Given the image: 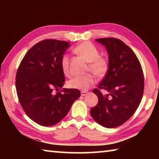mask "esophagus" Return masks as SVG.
Wrapping results in <instances>:
<instances>
[{"label":"esophagus","mask_w":159,"mask_h":159,"mask_svg":"<svg viewBox=\"0 0 159 159\" xmlns=\"http://www.w3.org/2000/svg\"><path fill=\"white\" fill-rule=\"evenodd\" d=\"M87 94H88L87 91H81V92H80V95H81L82 96H85L87 95Z\"/></svg>","instance_id":"esophagus-1"}]
</instances>
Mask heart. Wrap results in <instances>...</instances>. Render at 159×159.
<instances>
[{
	"instance_id": "obj_1",
	"label": "heart",
	"mask_w": 159,
	"mask_h": 159,
	"mask_svg": "<svg viewBox=\"0 0 159 159\" xmlns=\"http://www.w3.org/2000/svg\"><path fill=\"white\" fill-rule=\"evenodd\" d=\"M74 52L81 56L85 61L89 62L88 70L98 77H102L109 69V60L107 57L99 55V50L96 45L90 41L80 43L74 48ZM60 66L63 74L66 76H70L69 57L64 54L60 60ZM95 83V79L92 74L84 76H76L69 80L67 85L70 88L80 90H87Z\"/></svg>"
}]
</instances>
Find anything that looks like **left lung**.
I'll return each instance as SVG.
<instances>
[{
    "mask_svg": "<svg viewBox=\"0 0 159 159\" xmlns=\"http://www.w3.org/2000/svg\"><path fill=\"white\" fill-rule=\"evenodd\" d=\"M96 41L108 51L109 69L93 91L98 103L90 109V114L99 124L113 128L125 123L138 108L144 93L143 71L135 54L122 41L115 38ZM101 89L110 95L104 96Z\"/></svg>",
    "mask_w": 159,
    "mask_h": 159,
    "instance_id": "1",
    "label": "left lung"
}]
</instances>
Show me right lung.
I'll return each instance as SVG.
<instances>
[{
	"mask_svg": "<svg viewBox=\"0 0 159 159\" xmlns=\"http://www.w3.org/2000/svg\"><path fill=\"white\" fill-rule=\"evenodd\" d=\"M69 44L55 39L37 43L17 69L15 85L19 101L26 114L41 125L60 122L80 95L78 89H61L65 78L60 60ZM54 89L58 92L55 93Z\"/></svg>",
	"mask_w": 159,
	"mask_h": 159,
	"instance_id": "right-lung-1",
	"label": "right lung"
}]
</instances>
